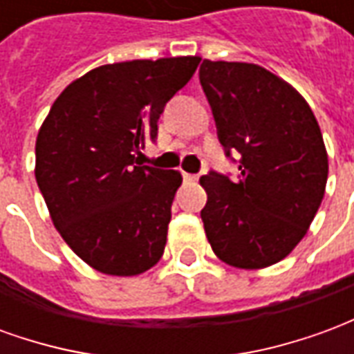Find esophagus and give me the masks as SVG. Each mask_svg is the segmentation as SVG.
Masks as SVG:
<instances>
[{
	"instance_id": "34e87169",
	"label": "esophagus",
	"mask_w": 354,
	"mask_h": 354,
	"mask_svg": "<svg viewBox=\"0 0 354 354\" xmlns=\"http://www.w3.org/2000/svg\"><path fill=\"white\" fill-rule=\"evenodd\" d=\"M182 176H184L185 182H195L197 180V174H189V172H182Z\"/></svg>"
}]
</instances>
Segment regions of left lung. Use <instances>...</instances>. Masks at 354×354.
<instances>
[{
    "label": "left lung",
    "mask_w": 354,
    "mask_h": 354,
    "mask_svg": "<svg viewBox=\"0 0 354 354\" xmlns=\"http://www.w3.org/2000/svg\"><path fill=\"white\" fill-rule=\"evenodd\" d=\"M199 80L225 155H241L237 182L218 172L199 180L208 243L227 266H273L305 237L324 197L328 153L317 117L258 64L203 60Z\"/></svg>",
    "instance_id": "8db88e82"
}]
</instances>
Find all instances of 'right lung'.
Here are the masks:
<instances>
[{"mask_svg": "<svg viewBox=\"0 0 354 354\" xmlns=\"http://www.w3.org/2000/svg\"><path fill=\"white\" fill-rule=\"evenodd\" d=\"M199 57L94 68L60 93L35 140V180L66 245L104 274L134 277L161 260L178 170L140 167L167 102Z\"/></svg>", "mask_w": 354, "mask_h": 354, "instance_id": "right-lung-1", "label": "right lung"}]
</instances>
